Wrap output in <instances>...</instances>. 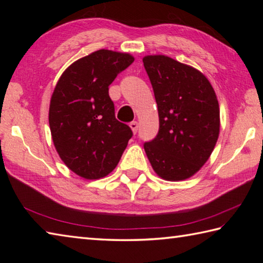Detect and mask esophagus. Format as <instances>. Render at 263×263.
Masks as SVG:
<instances>
[{
    "mask_svg": "<svg viewBox=\"0 0 263 263\" xmlns=\"http://www.w3.org/2000/svg\"><path fill=\"white\" fill-rule=\"evenodd\" d=\"M130 127H131L133 133H137L138 128H139V124H138V122H132V123H130Z\"/></svg>",
    "mask_w": 263,
    "mask_h": 263,
    "instance_id": "34e87169",
    "label": "esophagus"
}]
</instances>
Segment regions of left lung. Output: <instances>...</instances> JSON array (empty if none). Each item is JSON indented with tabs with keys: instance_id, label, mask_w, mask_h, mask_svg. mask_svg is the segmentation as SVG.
Returning <instances> with one entry per match:
<instances>
[{
	"instance_id": "1",
	"label": "left lung",
	"mask_w": 263,
	"mask_h": 263,
	"mask_svg": "<svg viewBox=\"0 0 263 263\" xmlns=\"http://www.w3.org/2000/svg\"><path fill=\"white\" fill-rule=\"evenodd\" d=\"M159 111V133L144 148L157 175L183 181L195 175L215 148L220 111L202 72L162 54L142 58Z\"/></svg>"
}]
</instances>
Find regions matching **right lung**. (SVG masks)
I'll list each match as a JSON object with an SVG mask.
<instances>
[{"mask_svg":"<svg viewBox=\"0 0 263 263\" xmlns=\"http://www.w3.org/2000/svg\"><path fill=\"white\" fill-rule=\"evenodd\" d=\"M133 61L130 53L103 48L74 61L55 84L48 110L53 144L66 166L83 179L110 174L132 137L115 117L109 86Z\"/></svg>","mask_w":263,"mask_h":263,"instance_id":"right-lung-1","label":"right lung"}]
</instances>
